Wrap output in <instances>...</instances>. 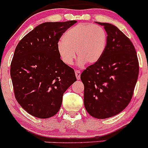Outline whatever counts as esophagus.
<instances>
[{
	"mask_svg": "<svg viewBox=\"0 0 148 148\" xmlns=\"http://www.w3.org/2000/svg\"><path fill=\"white\" fill-rule=\"evenodd\" d=\"M75 74L76 77L78 80L80 79V77H81V72L79 70H75Z\"/></svg>",
	"mask_w": 148,
	"mask_h": 148,
	"instance_id": "1",
	"label": "esophagus"
}]
</instances>
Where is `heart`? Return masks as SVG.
<instances>
[{"mask_svg":"<svg viewBox=\"0 0 148 148\" xmlns=\"http://www.w3.org/2000/svg\"><path fill=\"white\" fill-rule=\"evenodd\" d=\"M106 44L107 35L102 27L79 23L65 32L58 45V52L67 65L73 64L76 51L80 65L94 64L102 57Z\"/></svg>","mask_w":148,"mask_h":148,"instance_id":"1","label":"heart"}]
</instances>
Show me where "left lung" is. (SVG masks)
Here are the masks:
<instances>
[{
	"instance_id": "8db88e82",
	"label": "left lung",
	"mask_w": 148,
	"mask_h": 148,
	"mask_svg": "<svg viewBox=\"0 0 148 148\" xmlns=\"http://www.w3.org/2000/svg\"><path fill=\"white\" fill-rule=\"evenodd\" d=\"M107 33L102 57L81 74L84 85V106L91 116L111 118L123 111L132 99L139 64L133 44L111 23H100Z\"/></svg>"
}]
</instances>
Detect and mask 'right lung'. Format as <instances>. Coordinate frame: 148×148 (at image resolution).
I'll return each mask as SVG.
<instances>
[{
  "label": "right lung",
  "instance_id": "right-lung-1",
  "mask_svg": "<svg viewBox=\"0 0 148 148\" xmlns=\"http://www.w3.org/2000/svg\"><path fill=\"white\" fill-rule=\"evenodd\" d=\"M76 21L46 22L18 42L10 66L16 101L38 118H49L60 110L62 96L76 81L74 70L62 62L58 43Z\"/></svg>",
  "mask_w": 148,
  "mask_h": 148
}]
</instances>
